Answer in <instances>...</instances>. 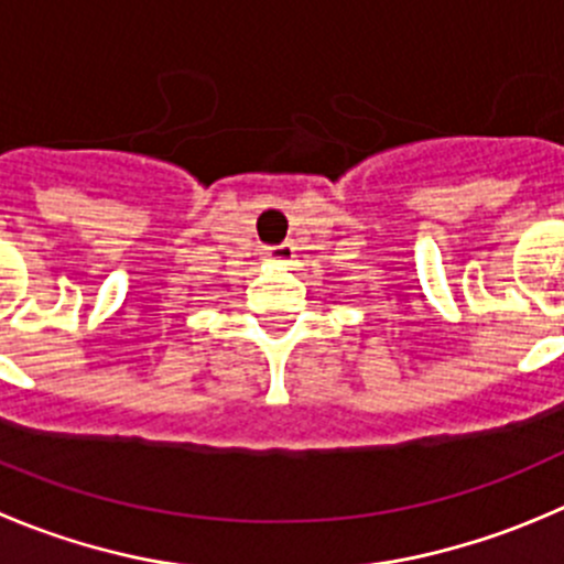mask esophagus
Instances as JSON below:
<instances>
[{"label":"esophagus","mask_w":564,"mask_h":564,"mask_svg":"<svg viewBox=\"0 0 564 564\" xmlns=\"http://www.w3.org/2000/svg\"><path fill=\"white\" fill-rule=\"evenodd\" d=\"M293 251H296V249H293V243H288V240H285V243H279V246H268L265 257H268V260H273V262H288L293 257Z\"/></svg>","instance_id":"obj_1"}]
</instances>
